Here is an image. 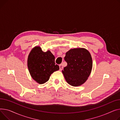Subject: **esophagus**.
I'll return each mask as SVG.
<instances>
[{
	"label": "esophagus",
	"instance_id": "34e87169",
	"mask_svg": "<svg viewBox=\"0 0 120 120\" xmlns=\"http://www.w3.org/2000/svg\"><path fill=\"white\" fill-rule=\"evenodd\" d=\"M59 67H60V71H61V70H62V69H63L62 65L61 64H60V65H59Z\"/></svg>",
	"mask_w": 120,
	"mask_h": 120
}]
</instances>
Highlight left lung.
I'll return each instance as SVG.
<instances>
[{"mask_svg": "<svg viewBox=\"0 0 120 120\" xmlns=\"http://www.w3.org/2000/svg\"><path fill=\"white\" fill-rule=\"evenodd\" d=\"M64 60L67 65L62 73L66 82L74 87L82 85L88 79L93 68L90 52L84 48L71 49L66 53Z\"/></svg>", "mask_w": 120, "mask_h": 120, "instance_id": "8db88e82", "label": "left lung"}]
</instances>
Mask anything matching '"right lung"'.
Segmentation results:
<instances>
[{"label":"right lung","mask_w":120,"mask_h":120,"mask_svg":"<svg viewBox=\"0 0 120 120\" xmlns=\"http://www.w3.org/2000/svg\"><path fill=\"white\" fill-rule=\"evenodd\" d=\"M50 50L43 52L40 46L33 47L28 56L27 67L33 79L40 84L46 82L51 75L59 70Z\"/></svg>","instance_id":"obj_1"}]
</instances>
